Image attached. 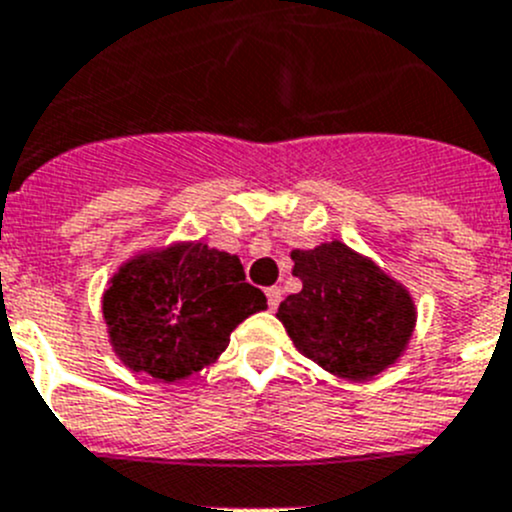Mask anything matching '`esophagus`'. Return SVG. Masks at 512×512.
<instances>
[{
	"label": "esophagus",
	"instance_id": "obj_1",
	"mask_svg": "<svg viewBox=\"0 0 512 512\" xmlns=\"http://www.w3.org/2000/svg\"><path fill=\"white\" fill-rule=\"evenodd\" d=\"M266 298H268V308H271V311H276L278 303H281V288L278 286L266 288Z\"/></svg>",
	"mask_w": 512,
	"mask_h": 512
}]
</instances>
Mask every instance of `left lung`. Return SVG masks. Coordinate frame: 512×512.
Here are the masks:
<instances>
[{
    "instance_id": "1",
    "label": "left lung",
    "mask_w": 512,
    "mask_h": 512,
    "mask_svg": "<svg viewBox=\"0 0 512 512\" xmlns=\"http://www.w3.org/2000/svg\"><path fill=\"white\" fill-rule=\"evenodd\" d=\"M303 288L278 306L298 353L348 381L396 366L416 331L411 291L343 241L291 251Z\"/></svg>"
}]
</instances>
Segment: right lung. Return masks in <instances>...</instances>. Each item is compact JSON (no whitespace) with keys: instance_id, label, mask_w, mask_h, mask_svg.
Wrapping results in <instances>:
<instances>
[{"instance_id":"1","label":"right lung","mask_w":512,"mask_h":512,"mask_svg":"<svg viewBox=\"0 0 512 512\" xmlns=\"http://www.w3.org/2000/svg\"><path fill=\"white\" fill-rule=\"evenodd\" d=\"M266 308L239 256L179 241L139 251L101 296L114 356L134 373L174 383L219 361L241 321Z\"/></svg>"}]
</instances>
